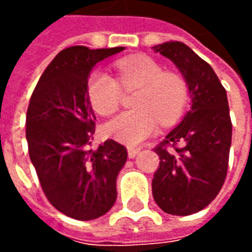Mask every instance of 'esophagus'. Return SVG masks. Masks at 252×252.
I'll return each instance as SVG.
<instances>
[{
    "mask_svg": "<svg viewBox=\"0 0 252 252\" xmlns=\"http://www.w3.org/2000/svg\"><path fill=\"white\" fill-rule=\"evenodd\" d=\"M140 153V148H135V147H129L128 148V157L129 158H135L137 154Z\"/></svg>",
    "mask_w": 252,
    "mask_h": 252,
    "instance_id": "1",
    "label": "esophagus"
}]
</instances>
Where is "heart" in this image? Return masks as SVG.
Wrapping results in <instances>:
<instances>
[{
	"label": "heart",
	"mask_w": 252,
	"mask_h": 252,
	"mask_svg": "<svg viewBox=\"0 0 252 252\" xmlns=\"http://www.w3.org/2000/svg\"><path fill=\"white\" fill-rule=\"evenodd\" d=\"M116 67L123 88H139L133 101L136 109L116 116L105 126V132L117 142L136 146L158 129L159 120L170 124L180 117L189 98V90L181 75L164 72L162 66L150 58L121 59ZM119 82L101 70L92 74L88 93L97 113L110 116L120 108L123 93Z\"/></svg>",
	"instance_id": "heart-1"
}]
</instances>
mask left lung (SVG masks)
I'll return each mask as SVG.
<instances>
[{"label": "left lung", "mask_w": 252, "mask_h": 252, "mask_svg": "<svg viewBox=\"0 0 252 252\" xmlns=\"http://www.w3.org/2000/svg\"><path fill=\"white\" fill-rule=\"evenodd\" d=\"M153 50L177 66L191 101L182 121L155 148L160 162L153 195L166 213L189 216L215 200L227 175L232 140L227 92L213 68L184 43L166 41ZM175 144L181 147L167 148Z\"/></svg>", "instance_id": "1"}]
</instances>
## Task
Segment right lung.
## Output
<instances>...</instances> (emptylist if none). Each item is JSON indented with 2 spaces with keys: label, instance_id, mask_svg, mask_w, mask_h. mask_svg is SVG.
<instances>
[{
  "label": "right lung",
  "instance_id": "obj_1",
  "mask_svg": "<svg viewBox=\"0 0 252 252\" xmlns=\"http://www.w3.org/2000/svg\"><path fill=\"white\" fill-rule=\"evenodd\" d=\"M123 50L64 48L41 74L27 112L30 158L44 194L63 215L82 221L104 216L113 206L116 178L128 157L112 139L89 148L95 131L89 75L97 63Z\"/></svg>",
  "mask_w": 252,
  "mask_h": 252
}]
</instances>
